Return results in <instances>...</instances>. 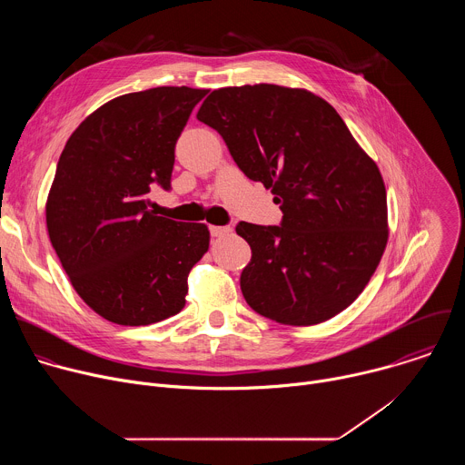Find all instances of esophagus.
<instances>
[{
    "label": "esophagus",
    "mask_w": 465,
    "mask_h": 465,
    "mask_svg": "<svg viewBox=\"0 0 465 465\" xmlns=\"http://www.w3.org/2000/svg\"><path fill=\"white\" fill-rule=\"evenodd\" d=\"M210 233L212 237H224L228 233H232L230 226H210Z\"/></svg>",
    "instance_id": "obj_1"
}]
</instances>
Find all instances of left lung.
<instances>
[{"instance_id":"1","label":"left lung","mask_w":465,"mask_h":465,"mask_svg":"<svg viewBox=\"0 0 465 465\" xmlns=\"http://www.w3.org/2000/svg\"><path fill=\"white\" fill-rule=\"evenodd\" d=\"M196 119L223 136L237 167L274 194L280 226L241 221L252 248L246 303L280 323L333 318L364 291L388 241L386 189L337 110L298 88L213 90Z\"/></svg>"}]
</instances>
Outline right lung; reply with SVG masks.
<instances>
[{"mask_svg": "<svg viewBox=\"0 0 465 465\" xmlns=\"http://www.w3.org/2000/svg\"><path fill=\"white\" fill-rule=\"evenodd\" d=\"M206 94L160 86L115 97L60 154L45 204L49 239L77 294L108 322L149 325L185 305L187 274L210 232L156 215L147 194L171 189L176 142Z\"/></svg>", "mask_w": 465, "mask_h": 465, "instance_id": "obj_1", "label": "right lung"}]
</instances>
